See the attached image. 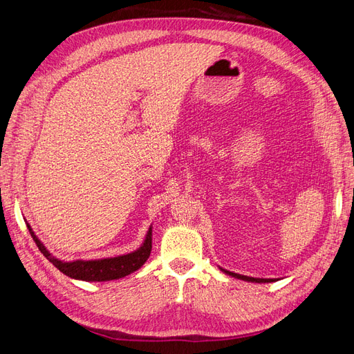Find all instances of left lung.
<instances>
[{
    "label": "left lung",
    "mask_w": 354,
    "mask_h": 354,
    "mask_svg": "<svg viewBox=\"0 0 354 354\" xmlns=\"http://www.w3.org/2000/svg\"><path fill=\"white\" fill-rule=\"evenodd\" d=\"M222 272H225L226 275H230V277H234V278H236V279H243V281H247V282H257V283H266V282H275V281H278V279H268V278H253V277H245V275H239V273H235V272H230V270H226V269H222V268H219Z\"/></svg>",
    "instance_id": "left-lung-1"
}]
</instances>
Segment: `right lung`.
I'll list each match as a JSON object with an SVG mask.
<instances>
[{
	"label": "right lung",
	"instance_id": "right-lung-1",
	"mask_svg": "<svg viewBox=\"0 0 354 354\" xmlns=\"http://www.w3.org/2000/svg\"><path fill=\"white\" fill-rule=\"evenodd\" d=\"M28 230L33 238V241L41 250V253L47 257L51 263L63 272L66 277L79 279V281H88V282H104V281H113L120 279L131 275L132 272L138 270L147 259L150 257L151 253V236L153 230L147 231L144 243L138 250H135L132 253L122 254L116 257H106V259H94V260H73V261H64L54 257L47 247H45L39 238L33 232L30 225L26 222Z\"/></svg>",
	"mask_w": 354,
	"mask_h": 354
}]
</instances>
